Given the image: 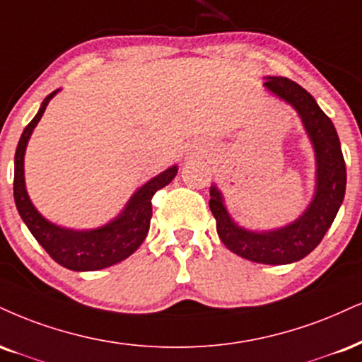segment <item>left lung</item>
<instances>
[{"mask_svg": "<svg viewBox=\"0 0 362 362\" xmlns=\"http://www.w3.org/2000/svg\"><path fill=\"white\" fill-rule=\"evenodd\" d=\"M263 87L297 111L315 156V190L297 219L276 229L256 230L239 226L226 207L223 192L211 185L209 207L216 217L221 241L241 258L263 264H288L315 250L332 226L346 194V162L330 117L297 82L286 77H264Z\"/></svg>", "mask_w": 362, "mask_h": 362, "instance_id": "8db88e82", "label": "left lung"}]
</instances>
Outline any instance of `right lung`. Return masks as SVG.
Wrapping results in <instances>:
<instances>
[{
    "label": "right lung",
    "instance_id": "right-lung-1",
    "mask_svg": "<svg viewBox=\"0 0 362 362\" xmlns=\"http://www.w3.org/2000/svg\"><path fill=\"white\" fill-rule=\"evenodd\" d=\"M60 89L54 90L43 99L40 110L27 128L15 153V180H13V195L18 209V214L27 224L33 238L52 256V259L72 272H95L119 263L132 256L145 241L151 221V197L156 190L163 189L173 180L178 172V165H172L158 175L136 189L123 211L110 223L93 229H71L59 226L43 217L33 206L25 184V151H27L30 136L35 126L42 119L49 103Z\"/></svg>",
    "mask_w": 362,
    "mask_h": 362
}]
</instances>
